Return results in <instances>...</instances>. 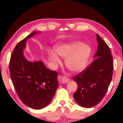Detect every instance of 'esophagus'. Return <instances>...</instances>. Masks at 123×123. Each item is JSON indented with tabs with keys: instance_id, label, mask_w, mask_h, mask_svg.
<instances>
[{
	"instance_id": "esophagus-1",
	"label": "esophagus",
	"mask_w": 123,
	"mask_h": 123,
	"mask_svg": "<svg viewBox=\"0 0 123 123\" xmlns=\"http://www.w3.org/2000/svg\"><path fill=\"white\" fill-rule=\"evenodd\" d=\"M69 81H70V79L66 76H64L61 78V82L62 84H67V83H68Z\"/></svg>"
}]
</instances>
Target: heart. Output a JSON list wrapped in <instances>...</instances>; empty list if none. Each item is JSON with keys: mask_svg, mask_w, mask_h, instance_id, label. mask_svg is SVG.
Instances as JSON below:
<instances>
[{"mask_svg": "<svg viewBox=\"0 0 123 123\" xmlns=\"http://www.w3.org/2000/svg\"><path fill=\"white\" fill-rule=\"evenodd\" d=\"M92 48L88 44L81 42H73L57 45L55 51L57 55L65 59L67 68L71 72H80L84 70L88 64L92 54ZM51 59L55 64L60 63L61 61L55 52L51 51Z\"/></svg>", "mask_w": 123, "mask_h": 123, "instance_id": "1", "label": "heart"}]
</instances>
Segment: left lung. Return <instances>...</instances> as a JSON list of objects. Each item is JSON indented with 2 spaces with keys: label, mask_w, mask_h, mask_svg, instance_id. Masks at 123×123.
Instances as JSON below:
<instances>
[{
  "label": "left lung",
  "mask_w": 123,
  "mask_h": 123,
  "mask_svg": "<svg viewBox=\"0 0 123 123\" xmlns=\"http://www.w3.org/2000/svg\"><path fill=\"white\" fill-rule=\"evenodd\" d=\"M98 43L93 61L84 70L73 78L78 84L73 95L82 107L91 108L100 102L106 93L113 75V57L107 44L97 34Z\"/></svg>",
  "instance_id": "8db88e82"
}]
</instances>
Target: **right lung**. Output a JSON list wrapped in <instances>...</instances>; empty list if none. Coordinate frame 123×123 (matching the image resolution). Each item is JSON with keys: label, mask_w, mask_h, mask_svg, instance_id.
<instances>
[{"label": "right lung", "mask_w": 123, "mask_h": 123, "mask_svg": "<svg viewBox=\"0 0 123 123\" xmlns=\"http://www.w3.org/2000/svg\"><path fill=\"white\" fill-rule=\"evenodd\" d=\"M37 32L35 31L17 44L12 53L9 69L19 99L27 106L40 110L50 103L59 82L56 72L47 68L42 61L31 62L24 56L27 40Z\"/></svg>", "instance_id": "1"}]
</instances>
